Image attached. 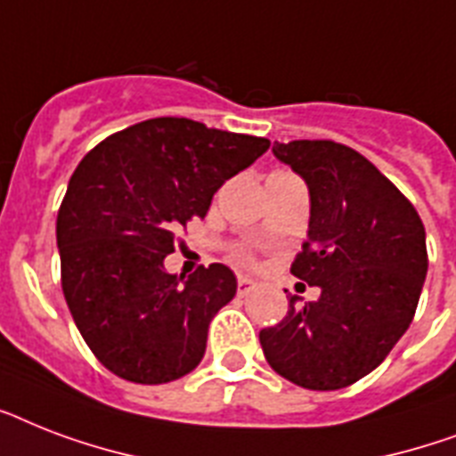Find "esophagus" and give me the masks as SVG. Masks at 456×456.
<instances>
[{
    "mask_svg": "<svg viewBox=\"0 0 456 456\" xmlns=\"http://www.w3.org/2000/svg\"><path fill=\"white\" fill-rule=\"evenodd\" d=\"M256 281L248 277H239V284H236V291H239V296H248L253 289H256Z\"/></svg>",
    "mask_w": 456,
    "mask_h": 456,
    "instance_id": "obj_1",
    "label": "esophagus"
}]
</instances>
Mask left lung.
<instances>
[{"mask_svg":"<svg viewBox=\"0 0 456 456\" xmlns=\"http://www.w3.org/2000/svg\"><path fill=\"white\" fill-rule=\"evenodd\" d=\"M310 191V227L293 277L322 296L298 305L260 346L279 376L338 390L374 371L410 329L428 272L426 229L410 200L367 158L329 139L274 142Z\"/></svg>","mask_w":456,"mask_h":456,"instance_id":"1","label":"left lung"}]
</instances>
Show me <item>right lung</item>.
<instances>
[{"mask_svg": "<svg viewBox=\"0 0 456 456\" xmlns=\"http://www.w3.org/2000/svg\"><path fill=\"white\" fill-rule=\"evenodd\" d=\"M267 149L265 137L151 118L103 139L75 167L56 217L61 286L109 371L156 386L199 367L236 277L213 263L184 279L163 260L179 229L206 217L215 191Z\"/></svg>", "mask_w": 456, "mask_h": 456, "instance_id": "right-lung-1", "label": "right lung"}]
</instances>
